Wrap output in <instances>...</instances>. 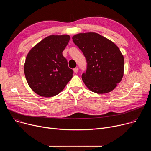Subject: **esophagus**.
<instances>
[{
    "instance_id": "obj_1",
    "label": "esophagus",
    "mask_w": 151,
    "mask_h": 151,
    "mask_svg": "<svg viewBox=\"0 0 151 151\" xmlns=\"http://www.w3.org/2000/svg\"><path fill=\"white\" fill-rule=\"evenodd\" d=\"M73 72H74L75 73H77V72H78V68H74V69H73Z\"/></svg>"
}]
</instances>
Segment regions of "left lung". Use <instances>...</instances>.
Here are the masks:
<instances>
[{
	"instance_id": "left-lung-1",
	"label": "left lung",
	"mask_w": 151,
	"mask_h": 151,
	"mask_svg": "<svg viewBox=\"0 0 151 151\" xmlns=\"http://www.w3.org/2000/svg\"><path fill=\"white\" fill-rule=\"evenodd\" d=\"M72 39L87 62V70L82 75L86 87L97 94L114 90L124 75V58L119 48L95 32L80 33Z\"/></svg>"
}]
</instances>
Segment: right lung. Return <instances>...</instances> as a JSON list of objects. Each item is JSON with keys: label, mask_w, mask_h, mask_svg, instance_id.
<instances>
[{"label": "right lung", "mask_w": 151, "mask_h": 151, "mask_svg": "<svg viewBox=\"0 0 151 151\" xmlns=\"http://www.w3.org/2000/svg\"><path fill=\"white\" fill-rule=\"evenodd\" d=\"M68 35H50L35 45L27 55L24 72L30 88L37 94L51 97L61 92L73 76L62 52Z\"/></svg>", "instance_id": "right-lung-1"}]
</instances>
